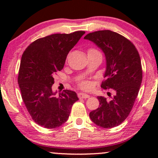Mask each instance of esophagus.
<instances>
[{"label": "esophagus", "mask_w": 158, "mask_h": 158, "mask_svg": "<svg viewBox=\"0 0 158 158\" xmlns=\"http://www.w3.org/2000/svg\"><path fill=\"white\" fill-rule=\"evenodd\" d=\"M78 97H79V99H87V98H89L90 96L88 94L81 92V93L78 94Z\"/></svg>", "instance_id": "obj_1"}]
</instances>
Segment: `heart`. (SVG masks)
<instances>
[{
    "instance_id": "1",
    "label": "heart",
    "mask_w": 158,
    "mask_h": 158,
    "mask_svg": "<svg viewBox=\"0 0 158 158\" xmlns=\"http://www.w3.org/2000/svg\"><path fill=\"white\" fill-rule=\"evenodd\" d=\"M98 52V51L94 48H89L88 50V54L91 53V52ZM79 85H80L81 88H84V89H88V88H90L89 83L87 82V81H82V82H81L80 84H79Z\"/></svg>"
}]
</instances>
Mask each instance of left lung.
Instances as JSON below:
<instances>
[{"label":"left lung","mask_w":158,"mask_h":158,"mask_svg":"<svg viewBox=\"0 0 158 158\" xmlns=\"http://www.w3.org/2000/svg\"><path fill=\"white\" fill-rule=\"evenodd\" d=\"M104 52L106 70L101 87L114 89L110 100L98 97L99 106L89 114L98 126L110 128L118 126L129 115L138 95L143 79L140 57L133 43L110 30L90 32L84 37ZM108 95L110 94L108 93Z\"/></svg>","instance_id":"obj_1"}]
</instances>
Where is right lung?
Instances as JSON below:
<instances>
[{
  "label": "right lung",
  "instance_id": "obj_1",
  "mask_svg": "<svg viewBox=\"0 0 158 158\" xmlns=\"http://www.w3.org/2000/svg\"><path fill=\"white\" fill-rule=\"evenodd\" d=\"M85 31L52 34L35 40L23 52L18 82L21 97L34 122L46 128H56L68 120L76 92L63 90L59 97L52 90L53 76L64 68L67 56Z\"/></svg>",
  "mask_w": 158,
  "mask_h": 158
}]
</instances>
